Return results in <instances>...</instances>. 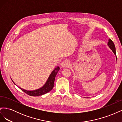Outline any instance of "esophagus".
Masks as SVG:
<instances>
[{
    "instance_id": "esophagus-1",
    "label": "esophagus",
    "mask_w": 122,
    "mask_h": 122,
    "mask_svg": "<svg viewBox=\"0 0 122 122\" xmlns=\"http://www.w3.org/2000/svg\"><path fill=\"white\" fill-rule=\"evenodd\" d=\"M70 61L68 60H65L62 61L61 64V66L62 68H66V67H68L70 66Z\"/></svg>"
}]
</instances>
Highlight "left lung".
<instances>
[{"label":"left lung","instance_id":"1","mask_svg":"<svg viewBox=\"0 0 122 122\" xmlns=\"http://www.w3.org/2000/svg\"><path fill=\"white\" fill-rule=\"evenodd\" d=\"M107 45L109 47V48L112 51V52H113L114 55H116V47H115V46H114V44L113 42L112 41V40L111 39H108V42L107 43ZM116 60H117V56H116Z\"/></svg>","mask_w":122,"mask_h":122}]
</instances>
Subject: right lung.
I'll list each match as a JSON object with an SVG mask.
<instances>
[{"label":"right lung","mask_w":122,"mask_h":122,"mask_svg":"<svg viewBox=\"0 0 122 122\" xmlns=\"http://www.w3.org/2000/svg\"><path fill=\"white\" fill-rule=\"evenodd\" d=\"M60 68L58 66H57V67L55 68L52 71V72L51 73L50 75H49L48 78L47 80L46 81V83L44 84V85L43 86L38 88V89L32 90V91H28V90H26L25 89H23V88H21L20 87H19L23 92H25V93H26L28 95L31 96H41V95L45 94L47 93H48V92H50L51 90H52V89L54 86V82L55 80V76H56L57 73L58 72L59 70H60ZM12 80L13 81L15 85H16L13 81V80L12 79Z\"/></svg>","instance_id":"right-lung-1"}]
</instances>
